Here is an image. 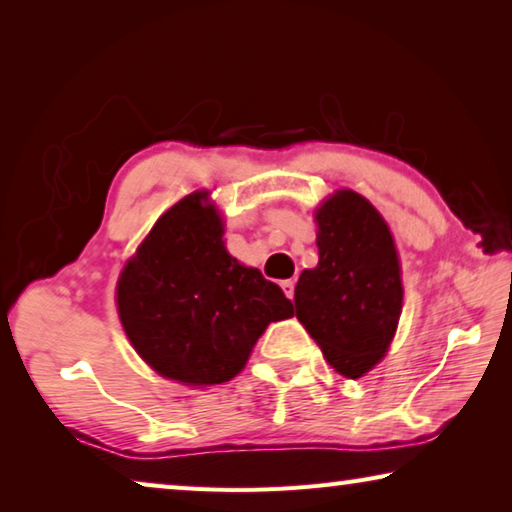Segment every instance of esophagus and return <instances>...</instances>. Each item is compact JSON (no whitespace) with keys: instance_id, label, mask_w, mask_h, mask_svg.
I'll return each mask as SVG.
<instances>
[{"instance_id":"34e87169","label":"esophagus","mask_w":512,"mask_h":512,"mask_svg":"<svg viewBox=\"0 0 512 512\" xmlns=\"http://www.w3.org/2000/svg\"><path fill=\"white\" fill-rule=\"evenodd\" d=\"M282 291H284V296H287L289 300H293V293H296V282H293V280H284V282H282Z\"/></svg>"}]
</instances>
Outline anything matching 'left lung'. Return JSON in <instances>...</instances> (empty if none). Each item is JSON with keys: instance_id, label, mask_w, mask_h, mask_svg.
Instances as JSON below:
<instances>
[{"instance_id": "left-lung-1", "label": "left lung", "mask_w": 512, "mask_h": 512, "mask_svg": "<svg viewBox=\"0 0 512 512\" xmlns=\"http://www.w3.org/2000/svg\"><path fill=\"white\" fill-rule=\"evenodd\" d=\"M318 266L300 273L296 316L325 359L357 379L377 366L402 314L395 241L361 194L341 189L316 210Z\"/></svg>"}]
</instances>
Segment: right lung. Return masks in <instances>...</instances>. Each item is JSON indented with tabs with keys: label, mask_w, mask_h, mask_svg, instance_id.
Returning a JSON list of instances; mask_svg holds the SVG:
<instances>
[{
	"label": "right lung",
	"mask_w": 512,
	"mask_h": 512,
	"mask_svg": "<svg viewBox=\"0 0 512 512\" xmlns=\"http://www.w3.org/2000/svg\"><path fill=\"white\" fill-rule=\"evenodd\" d=\"M207 192L178 201L153 225L117 282V311L135 352L189 386L230 381L268 323L293 316L275 282L223 246Z\"/></svg>",
	"instance_id": "add662e5"
}]
</instances>
